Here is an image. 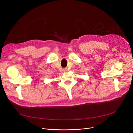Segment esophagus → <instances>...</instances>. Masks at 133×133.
I'll use <instances>...</instances> for the list:
<instances>
[{"instance_id": "obj_1", "label": "esophagus", "mask_w": 133, "mask_h": 133, "mask_svg": "<svg viewBox=\"0 0 133 133\" xmlns=\"http://www.w3.org/2000/svg\"><path fill=\"white\" fill-rule=\"evenodd\" d=\"M63 71L64 72H67V68H64V69H63Z\"/></svg>"}]
</instances>
